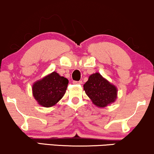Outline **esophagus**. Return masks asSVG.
<instances>
[{
	"label": "esophagus",
	"mask_w": 154,
	"mask_h": 154,
	"mask_svg": "<svg viewBox=\"0 0 154 154\" xmlns=\"http://www.w3.org/2000/svg\"><path fill=\"white\" fill-rule=\"evenodd\" d=\"M74 84H79L81 85L82 83V80H79V81H74L73 82Z\"/></svg>",
	"instance_id": "34e87169"
}]
</instances>
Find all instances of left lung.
<instances>
[{
  "instance_id": "1",
  "label": "left lung",
  "mask_w": 154,
  "mask_h": 154,
  "mask_svg": "<svg viewBox=\"0 0 154 154\" xmlns=\"http://www.w3.org/2000/svg\"><path fill=\"white\" fill-rule=\"evenodd\" d=\"M85 93L94 105L105 108L117 98V88L98 72L92 74L83 85Z\"/></svg>"
}]
</instances>
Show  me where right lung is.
Segmentation results:
<instances>
[{
	"label": "right lung",
	"mask_w": 154,
	"mask_h": 154,
	"mask_svg": "<svg viewBox=\"0 0 154 154\" xmlns=\"http://www.w3.org/2000/svg\"><path fill=\"white\" fill-rule=\"evenodd\" d=\"M68 83L66 78L53 72L33 83V97L42 106H54L65 94Z\"/></svg>",
	"instance_id": "right-lung-1"
}]
</instances>
